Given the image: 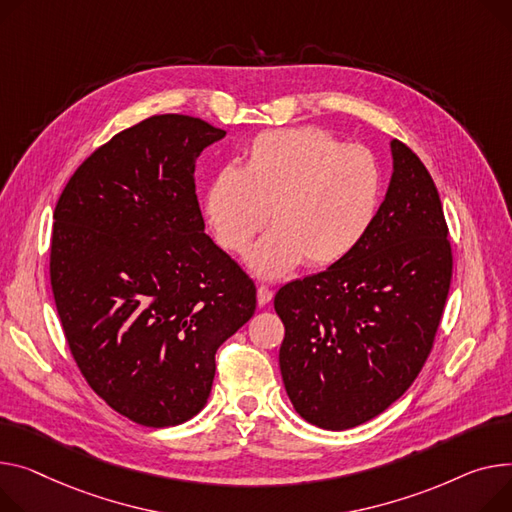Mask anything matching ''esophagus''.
<instances>
[{"label":"esophagus","mask_w":512,"mask_h":512,"mask_svg":"<svg viewBox=\"0 0 512 512\" xmlns=\"http://www.w3.org/2000/svg\"><path fill=\"white\" fill-rule=\"evenodd\" d=\"M271 298H274V290L267 288V286H259V288H257V302H259L261 306H265Z\"/></svg>","instance_id":"esophagus-1"}]
</instances>
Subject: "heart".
I'll return each instance as SVG.
<instances>
[{
    "instance_id": "1",
    "label": "heart",
    "mask_w": 512,
    "mask_h": 512,
    "mask_svg": "<svg viewBox=\"0 0 512 512\" xmlns=\"http://www.w3.org/2000/svg\"><path fill=\"white\" fill-rule=\"evenodd\" d=\"M381 168L364 146H344L321 127L263 131L241 168L210 181L203 212L222 249L251 255L263 278H280L304 261L313 269L344 261L370 230L381 203Z\"/></svg>"
}]
</instances>
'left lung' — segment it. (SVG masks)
Listing matches in <instances>:
<instances>
[{"label": "left lung", "instance_id": "left-lung-1", "mask_svg": "<svg viewBox=\"0 0 512 512\" xmlns=\"http://www.w3.org/2000/svg\"><path fill=\"white\" fill-rule=\"evenodd\" d=\"M393 177L364 241L274 298L286 335L280 368L294 410L325 430L385 412L432 352L453 278L436 185L393 140Z\"/></svg>", "mask_w": 512, "mask_h": 512}]
</instances>
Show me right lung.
I'll list each match as a JSON object with an SVG mask.
<instances>
[{
	"instance_id": "obj_1",
	"label": "right lung",
	"mask_w": 512,
	"mask_h": 512,
	"mask_svg": "<svg viewBox=\"0 0 512 512\" xmlns=\"http://www.w3.org/2000/svg\"><path fill=\"white\" fill-rule=\"evenodd\" d=\"M224 129L154 115L94 150L53 212L49 274L82 377L115 412L177 426L206 405L216 352L257 288L203 232L195 158Z\"/></svg>"
}]
</instances>
